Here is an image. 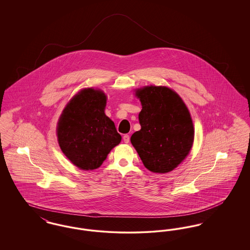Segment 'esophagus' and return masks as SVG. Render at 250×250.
<instances>
[{"mask_svg": "<svg viewBox=\"0 0 250 250\" xmlns=\"http://www.w3.org/2000/svg\"><path fill=\"white\" fill-rule=\"evenodd\" d=\"M123 140H124V142H125V143H129V141H130V137H129V135H127V134L124 135V137H123Z\"/></svg>", "mask_w": 250, "mask_h": 250, "instance_id": "esophagus-1", "label": "esophagus"}]
</instances>
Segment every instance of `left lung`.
<instances>
[{
    "instance_id": "obj_1",
    "label": "left lung",
    "mask_w": 250,
    "mask_h": 250,
    "mask_svg": "<svg viewBox=\"0 0 250 250\" xmlns=\"http://www.w3.org/2000/svg\"><path fill=\"white\" fill-rule=\"evenodd\" d=\"M143 109L139 114L141 130L131 143L143 165L152 172L167 173L189 154L194 142L190 113L182 98L165 86H145L136 90Z\"/></svg>"
}]
</instances>
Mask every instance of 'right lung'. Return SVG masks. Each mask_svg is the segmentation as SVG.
Wrapping results in <instances>:
<instances>
[{"label": "right lung", "mask_w": 250, "mask_h": 250, "mask_svg": "<svg viewBox=\"0 0 250 250\" xmlns=\"http://www.w3.org/2000/svg\"><path fill=\"white\" fill-rule=\"evenodd\" d=\"M107 96L86 88L73 96L61 114L57 125L60 148L75 166L95 169L121 143L114 123L105 114Z\"/></svg>", "instance_id": "right-lung-1"}]
</instances>
